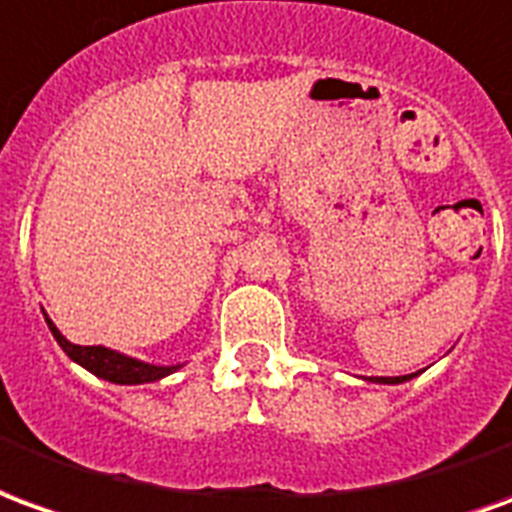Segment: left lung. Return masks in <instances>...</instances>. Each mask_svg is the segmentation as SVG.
Returning <instances> with one entry per match:
<instances>
[{"label":"left lung","mask_w":512,"mask_h":512,"mask_svg":"<svg viewBox=\"0 0 512 512\" xmlns=\"http://www.w3.org/2000/svg\"><path fill=\"white\" fill-rule=\"evenodd\" d=\"M413 375H402V378H375L372 383H405V380H411Z\"/></svg>","instance_id":"1"}]
</instances>
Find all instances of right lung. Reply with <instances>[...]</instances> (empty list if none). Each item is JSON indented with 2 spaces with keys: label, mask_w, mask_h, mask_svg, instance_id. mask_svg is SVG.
<instances>
[{
  "label": "right lung",
  "mask_w": 512,
  "mask_h": 512,
  "mask_svg": "<svg viewBox=\"0 0 512 512\" xmlns=\"http://www.w3.org/2000/svg\"><path fill=\"white\" fill-rule=\"evenodd\" d=\"M49 322V331L57 339V344L63 347V353L76 361L79 366H85L88 372H93L96 378L110 380V383H118V386H137V383H154V380L168 378L170 372H176L181 364L176 366H157L146 364V361H137V358H129V355L118 353V350H110V347H101V344H93V347H82V344H71L65 339L63 333L54 328V322L46 317Z\"/></svg>",
  "instance_id": "1"
}]
</instances>
